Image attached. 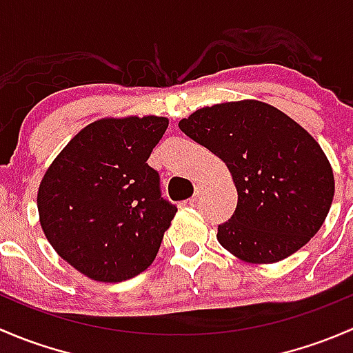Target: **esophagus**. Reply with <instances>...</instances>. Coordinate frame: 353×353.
<instances>
[{
  "label": "esophagus",
  "instance_id": "esophagus-1",
  "mask_svg": "<svg viewBox=\"0 0 353 353\" xmlns=\"http://www.w3.org/2000/svg\"><path fill=\"white\" fill-rule=\"evenodd\" d=\"M203 190H205V186H203V184H198V186H196V190H194V194H193V198H190V199H188V203H190V205H194V203H196L198 199L201 198V194H203Z\"/></svg>",
  "mask_w": 353,
  "mask_h": 353
}]
</instances>
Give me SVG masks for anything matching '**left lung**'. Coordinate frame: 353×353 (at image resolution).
I'll use <instances>...</instances> for the list:
<instances>
[{"label":"left lung","mask_w":353,"mask_h":353,"mask_svg":"<svg viewBox=\"0 0 353 353\" xmlns=\"http://www.w3.org/2000/svg\"><path fill=\"white\" fill-rule=\"evenodd\" d=\"M184 134L225 162L237 208L216 239L245 263H276L321 229L334 194L333 170L318 141L259 101L198 109L179 121Z\"/></svg>","instance_id":"1"}]
</instances>
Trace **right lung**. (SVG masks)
I'll use <instances>...</instances> for the list:
<instances>
[{
	"mask_svg": "<svg viewBox=\"0 0 353 353\" xmlns=\"http://www.w3.org/2000/svg\"><path fill=\"white\" fill-rule=\"evenodd\" d=\"M167 117H104L85 126L46 170L41 227L54 251L97 282H124L154 263L177 208L147 163Z\"/></svg>",
	"mask_w": 353,
	"mask_h": 353,
	"instance_id": "1",
	"label": "right lung"
}]
</instances>
